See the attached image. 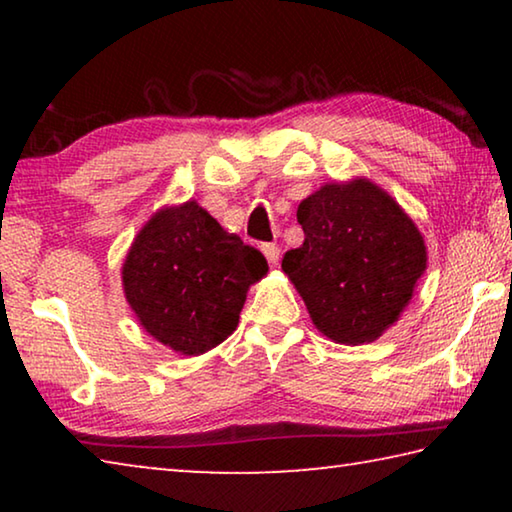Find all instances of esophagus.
<instances>
[{"mask_svg": "<svg viewBox=\"0 0 512 512\" xmlns=\"http://www.w3.org/2000/svg\"><path fill=\"white\" fill-rule=\"evenodd\" d=\"M262 253L271 266H275L277 259H280V248H277L275 244H262Z\"/></svg>", "mask_w": 512, "mask_h": 512, "instance_id": "34e87169", "label": "esophagus"}]
</instances>
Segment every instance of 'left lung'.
I'll use <instances>...</instances> for the list:
<instances>
[{
  "instance_id": "obj_1",
  "label": "left lung",
  "mask_w": 512,
  "mask_h": 512,
  "mask_svg": "<svg viewBox=\"0 0 512 512\" xmlns=\"http://www.w3.org/2000/svg\"><path fill=\"white\" fill-rule=\"evenodd\" d=\"M305 230L282 271L296 284L314 325L345 345L370 343L409 305L427 268L415 223L368 180L325 185L300 203Z\"/></svg>"
}]
</instances>
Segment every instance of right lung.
Wrapping results in <instances>:
<instances>
[{
	"label": "right lung",
	"instance_id": "add662e5",
	"mask_svg": "<svg viewBox=\"0 0 512 512\" xmlns=\"http://www.w3.org/2000/svg\"><path fill=\"white\" fill-rule=\"evenodd\" d=\"M257 248L189 201L144 225L124 262V291L142 327L187 357L228 339L248 287L266 275Z\"/></svg>",
	"mask_w": 512,
	"mask_h": 512
}]
</instances>
